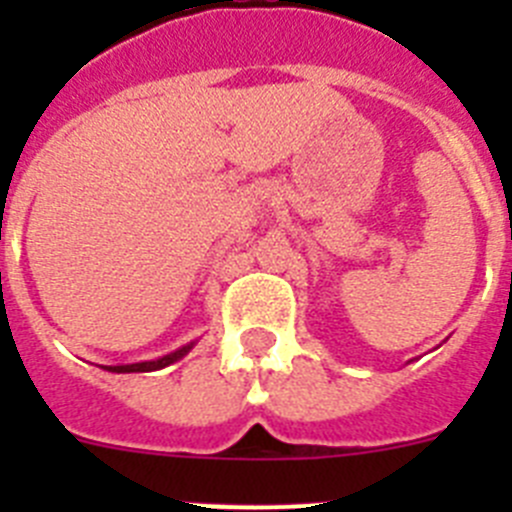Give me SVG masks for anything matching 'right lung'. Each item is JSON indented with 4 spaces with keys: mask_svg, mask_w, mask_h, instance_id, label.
Segmentation results:
<instances>
[{
    "mask_svg": "<svg viewBox=\"0 0 512 512\" xmlns=\"http://www.w3.org/2000/svg\"><path fill=\"white\" fill-rule=\"evenodd\" d=\"M192 346H184L174 354H166L156 361H140V364H125V366H107V372H117V374H130V372H156V369H164V366L174 364V361L182 359Z\"/></svg>",
    "mask_w": 512,
    "mask_h": 512,
    "instance_id": "right-lung-1",
    "label": "right lung"
}]
</instances>
